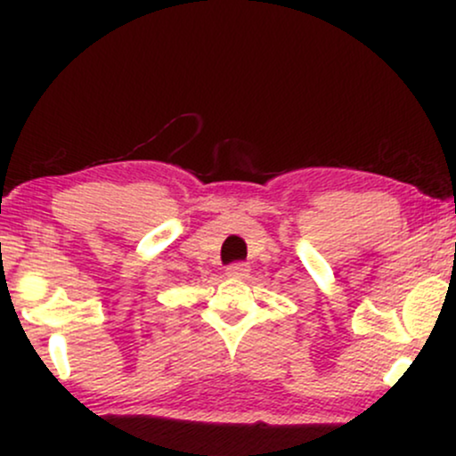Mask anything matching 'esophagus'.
Instances as JSON below:
<instances>
[{
	"label": "esophagus",
	"instance_id": "1",
	"mask_svg": "<svg viewBox=\"0 0 456 456\" xmlns=\"http://www.w3.org/2000/svg\"><path fill=\"white\" fill-rule=\"evenodd\" d=\"M248 264H232L224 270V274H227L229 279H244V276L248 274Z\"/></svg>",
	"mask_w": 456,
	"mask_h": 456
}]
</instances>
